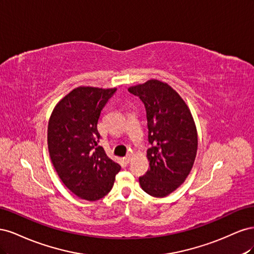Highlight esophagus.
<instances>
[{"label": "esophagus", "mask_w": 254, "mask_h": 254, "mask_svg": "<svg viewBox=\"0 0 254 254\" xmlns=\"http://www.w3.org/2000/svg\"><path fill=\"white\" fill-rule=\"evenodd\" d=\"M132 157H133V153L132 152H130V153H128V155L124 158V160H125V162L126 163H129L130 161H131V159H132Z\"/></svg>", "instance_id": "esophagus-1"}]
</instances>
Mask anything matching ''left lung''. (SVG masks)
Segmentation results:
<instances>
[{
    "label": "left lung",
    "mask_w": 254,
    "mask_h": 254,
    "mask_svg": "<svg viewBox=\"0 0 254 254\" xmlns=\"http://www.w3.org/2000/svg\"><path fill=\"white\" fill-rule=\"evenodd\" d=\"M146 109L149 170L139 178L142 190L162 198L187 179L197 153L195 122L181 96L167 83L151 79L128 89Z\"/></svg>",
    "instance_id": "obj_1"
}]
</instances>
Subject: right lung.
Listing matches in <instances>:
<instances>
[{
  "instance_id": "right-lung-1",
  "label": "right lung",
  "mask_w": 254,
  "mask_h": 254,
  "mask_svg": "<svg viewBox=\"0 0 254 254\" xmlns=\"http://www.w3.org/2000/svg\"><path fill=\"white\" fill-rule=\"evenodd\" d=\"M115 91L76 88L56 105L49 121L52 163L64 186L84 200L95 201L108 194L121 170L98 146L99 115Z\"/></svg>"
}]
</instances>
